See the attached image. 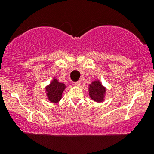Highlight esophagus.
Returning a JSON list of instances; mask_svg holds the SVG:
<instances>
[{"label": "esophagus", "instance_id": "esophagus-1", "mask_svg": "<svg viewBox=\"0 0 154 154\" xmlns=\"http://www.w3.org/2000/svg\"><path fill=\"white\" fill-rule=\"evenodd\" d=\"M80 81H77V82H74V86H80Z\"/></svg>", "mask_w": 154, "mask_h": 154}]
</instances>
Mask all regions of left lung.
<instances>
[{"instance_id":"obj_1","label":"left lung","mask_w":154,"mask_h":154,"mask_svg":"<svg viewBox=\"0 0 154 154\" xmlns=\"http://www.w3.org/2000/svg\"><path fill=\"white\" fill-rule=\"evenodd\" d=\"M88 91H89V96L93 100L96 102L103 101L106 89L102 86L100 81L96 80L92 82V83L89 85Z\"/></svg>"}]
</instances>
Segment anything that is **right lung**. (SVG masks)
<instances>
[{
	"label": "right lung",
	"instance_id": "add662e5",
	"mask_svg": "<svg viewBox=\"0 0 154 154\" xmlns=\"http://www.w3.org/2000/svg\"><path fill=\"white\" fill-rule=\"evenodd\" d=\"M66 88L64 83L58 82V80L54 79L51 84L46 87V91L48 100L53 103H57L61 99L63 91Z\"/></svg>",
	"mask_w": 154,
	"mask_h": 154
}]
</instances>
